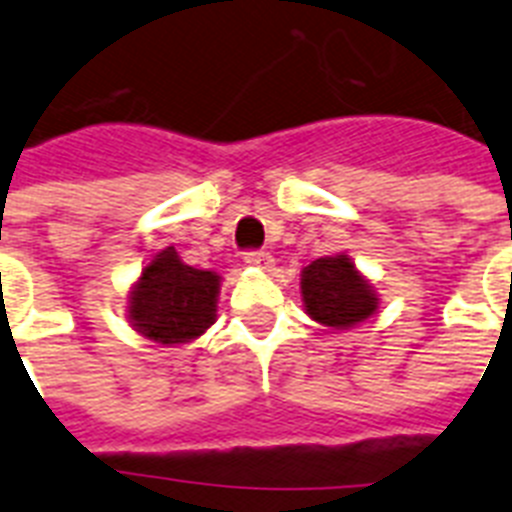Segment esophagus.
I'll use <instances>...</instances> for the list:
<instances>
[{"label":"esophagus","instance_id":"obj_1","mask_svg":"<svg viewBox=\"0 0 512 512\" xmlns=\"http://www.w3.org/2000/svg\"><path fill=\"white\" fill-rule=\"evenodd\" d=\"M244 263L247 265H252V268H270V263H273V260H270V255L268 252H263V249H255V252H247V255H244Z\"/></svg>","mask_w":512,"mask_h":512}]
</instances>
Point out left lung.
<instances>
[{
  "instance_id": "obj_1",
  "label": "left lung",
  "mask_w": 512,
  "mask_h": 512,
  "mask_svg": "<svg viewBox=\"0 0 512 512\" xmlns=\"http://www.w3.org/2000/svg\"><path fill=\"white\" fill-rule=\"evenodd\" d=\"M299 289L305 313L336 331L357 326L378 310L376 289L344 252L313 260L302 270Z\"/></svg>"
}]
</instances>
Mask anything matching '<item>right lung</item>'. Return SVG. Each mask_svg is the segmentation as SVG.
I'll return each instance as SVG.
<instances>
[{
    "label": "right lung",
    "mask_w": 512,
    "mask_h": 512,
    "mask_svg": "<svg viewBox=\"0 0 512 512\" xmlns=\"http://www.w3.org/2000/svg\"><path fill=\"white\" fill-rule=\"evenodd\" d=\"M220 276L186 265L173 247L160 249L128 294V323L152 342L173 347L215 323Z\"/></svg>",
    "instance_id": "right-lung-1"
}]
</instances>
